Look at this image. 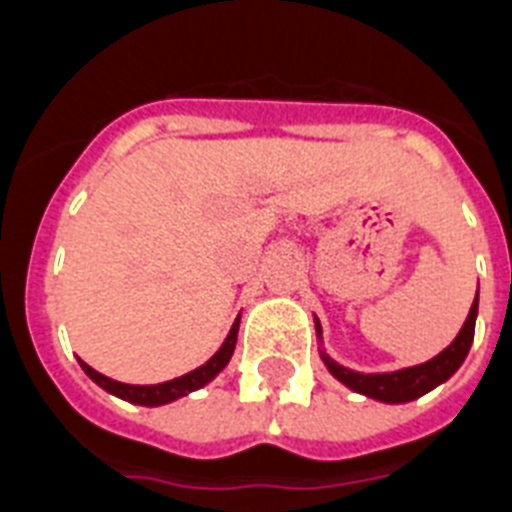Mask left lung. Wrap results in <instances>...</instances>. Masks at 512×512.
Listing matches in <instances>:
<instances>
[{"label":"left lung","instance_id":"8db88e82","mask_svg":"<svg viewBox=\"0 0 512 512\" xmlns=\"http://www.w3.org/2000/svg\"><path fill=\"white\" fill-rule=\"evenodd\" d=\"M476 311H479V293H476V301L468 311V319L463 324V329L458 332L450 345H447L439 356H434L432 361L421 363V366H411V369L392 371V374H358V371H350L340 363L329 361L324 356L327 369L340 379L342 384H348L350 390L361 392V395H369L374 400H382V403H408V400H416L421 395H426L429 390H434L437 384H442L445 379H450L458 371V366L466 361L468 348L474 342V329H476ZM316 329L322 332L319 322Z\"/></svg>","mask_w":512,"mask_h":512}]
</instances>
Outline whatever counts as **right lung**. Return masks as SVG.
Listing matches in <instances>:
<instances>
[{
  "mask_svg": "<svg viewBox=\"0 0 512 512\" xmlns=\"http://www.w3.org/2000/svg\"><path fill=\"white\" fill-rule=\"evenodd\" d=\"M238 324L240 319H235L232 324L230 335L227 340L222 342V348L204 363V366H198L196 371H190L185 377H177L170 379V382H162V384H125V382H117V379H109L104 374H99L96 369H91L88 363L80 361L83 371H86L88 377L94 379L99 387H104L107 392L117 395L122 400H130V403H138V405H162V403H170L175 398H183L188 392L198 390V387H204L206 382L217 377L219 371L225 369L227 361H230L232 350H235V340H238Z\"/></svg>",
  "mask_w": 512,
  "mask_h": 512,
  "instance_id": "1",
  "label": "right lung"
}]
</instances>
